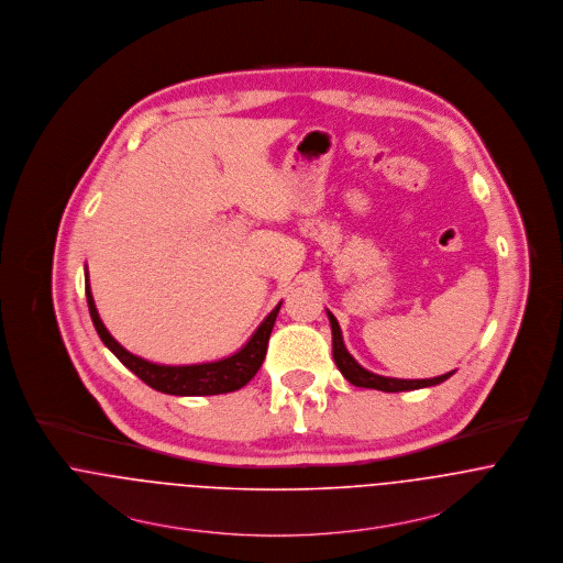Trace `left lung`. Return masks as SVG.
I'll return each mask as SVG.
<instances>
[{"label": "left lung", "instance_id": "obj_1", "mask_svg": "<svg viewBox=\"0 0 563 563\" xmlns=\"http://www.w3.org/2000/svg\"><path fill=\"white\" fill-rule=\"evenodd\" d=\"M328 319H330V328H332V358H334L339 372L345 375V379L354 386L375 388V390H384V393H399V390H417V388H426V386H437V384L453 375V372H449V374L428 377V379H399V377H384V375L372 374L365 367H361L354 361V356L347 352L336 317L328 311Z\"/></svg>", "mask_w": 563, "mask_h": 563}]
</instances>
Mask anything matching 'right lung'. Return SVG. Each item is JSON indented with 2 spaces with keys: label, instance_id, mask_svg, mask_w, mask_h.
<instances>
[{
  "label": "right lung",
  "instance_id": "1",
  "mask_svg": "<svg viewBox=\"0 0 563 563\" xmlns=\"http://www.w3.org/2000/svg\"><path fill=\"white\" fill-rule=\"evenodd\" d=\"M86 300H88V311L92 317V323L97 328V334L106 343V347L125 365L129 372L137 375L144 384L151 388L166 393V395H181V397H198V395H222V393H233L246 386L256 372L263 365L265 352H267V341L276 321V314L280 311V305L269 312L261 325L254 330L251 341L235 352L229 358L216 361V363H200V365H157L151 361H144L131 352L108 332L103 325L95 300L92 291L88 285V272H86Z\"/></svg>",
  "mask_w": 563,
  "mask_h": 563
}]
</instances>
